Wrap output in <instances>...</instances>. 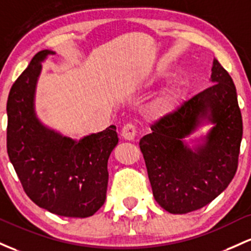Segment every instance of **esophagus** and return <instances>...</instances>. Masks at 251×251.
I'll use <instances>...</instances> for the list:
<instances>
[{
  "label": "esophagus",
  "mask_w": 251,
  "mask_h": 251,
  "mask_svg": "<svg viewBox=\"0 0 251 251\" xmlns=\"http://www.w3.org/2000/svg\"><path fill=\"white\" fill-rule=\"evenodd\" d=\"M136 126L134 125H131V123H128V125H126L123 126L122 129V137L125 140H134V137L136 136Z\"/></svg>",
  "instance_id": "34e87169"
}]
</instances>
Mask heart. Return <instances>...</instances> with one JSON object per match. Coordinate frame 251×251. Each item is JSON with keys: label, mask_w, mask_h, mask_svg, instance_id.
I'll return each instance as SVG.
<instances>
[{"label": "heart", "mask_w": 251, "mask_h": 251, "mask_svg": "<svg viewBox=\"0 0 251 251\" xmlns=\"http://www.w3.org/2000/svg\"><path fill=\"white\" fill-rule=\"evenodd\" d=\"M180 97H181V88L179 85L171 86L149 103L147 106V114L153 118L167 116L170 112L176 109Z\"/></svg>", "instance_id": "heart-1"}]
</instances>
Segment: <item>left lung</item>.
I'll return each instance as SVG.
<instances>
[{
	"label": "left lung",
	"mask_w": 251,
	"mask_h": 251,
	"mask_svg": "<svg viewBox=\"0 0 251 251\" xmlns=\"http://www.w3.org/2000/svg\"><path fill=\"white\" fill-rule=\"evenodd\" d=\"M212 85L151 126L140 140L153 196L171 213L201 209L229 186L238 166L243 123L232 78L213 60ZM215 126L194 151L183 139L201 120Z\"/></svg>",
	"instance_id": "1"
}]
</instances>
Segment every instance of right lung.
I'll list each match as a JSON object with an SVG mask.
<instances>
[{
    "label": "right lung",
    "instance_id": "add662e5",
    "mask_svg": "<svg viewBox=\"0 0 251 251\" xmlns=\"http://www.w3.org/2000/svg\"><path fill=\"white\" fill-rule=\"evenodd\" d=\"M54 52H38L13 84L7 100V151L26 194L58 216L85 218L102 207L108 160L118 143L116 126L79 141L45 126L35 116L34 94L41 63Z\"/></svg>",
    "mask_w": 251,
    "mask_h": 251
}]
</instances>
